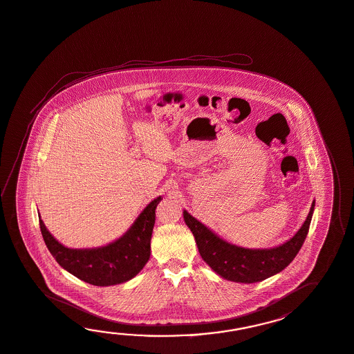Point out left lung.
<instances>
[{"instance_id": "obj_1", "label": "left lung", "mask_w": 354, "mask_h": 354, "mask_svg": "<svg viewBox=\"0 0 354 354\" xmlns=\"http://www.w3.org/2000/svg\"><path fill=\"white\" fill-rule=\"evenodd\" d=\"M315 201L302 227L292 239L272 248H245L216 236L186 210L183 219L198 245V252L214 272L236 283H256L284 270L304 245L313 219Z\"/></svg>"}]
</instances>
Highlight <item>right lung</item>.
Listing matches in <instances>:
<instances>
[{"label": "right lung", "instance_id": "right-lung-1", "mask_svg": "<svg viewBox=\"0 0 354 354\" xmlns=\"http://www.w3.org/2000/svg\"><path fill=\"white\" fill-rule=\"evenodd\" d=\"M154 198L122 237L98 248H67L50 234L39 219L41 236L50 254L65 270L93 286L108 287L132 279L150 257V239L156 223Z\"/></svg>", "mask_w": 354, "mask_h": 354}]
</instances>
